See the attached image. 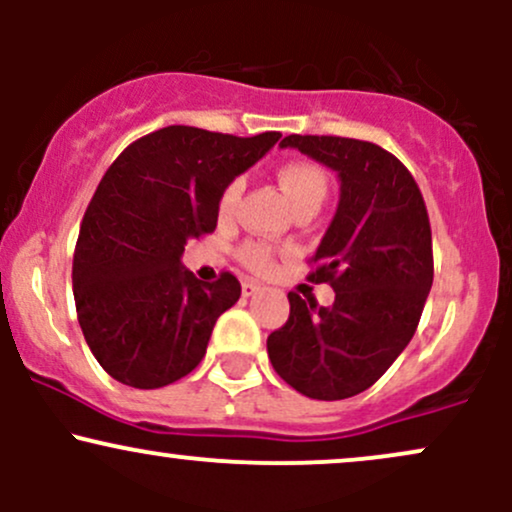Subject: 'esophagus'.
Here are the masks:
<instances>
[{
	"mask_svg": "<svg viewBox=\"0 0 512 512\" xmlns=\"http://www.w3.org/2000/svg\"><path fill=\"white\" fill-rule=\"evenodd\" d=\"M260 291H262V286L255 284V281H243V296L245 298L255 296V293H260Z\"/></svg>",
	"mask_w": 512,
	"mask_h": 512,
	"instance_id": "esophagus-1",
	"label": "esophagus"
}]
</instances>
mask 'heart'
Wrapping results in <instances>:
<instances>
[{
    "mask_svg": "<svg viewBox=\"0 0 512 512\" xmlns=\"http://www.w3.org/2000/svg\"><path fill=\"white\" fill-rule=\"evenodd\" d=\"M276 180H279L281 192H284L286 202L291 204V209L301 207V204L317 202L320 204L327 195V178L320 168L313 166L308 161H291L286 163L284 168L276 173ZM240 187L243 182L233 180L226 190L221 192L219 197V216L221 219H231L233 211L238 207ZM240 257L255 272H269L274 264V250L264 243H248L240 250Z\"/></svg>",
    "mask_w": 512,
    "mask_h": 512,
    "instance_id": "1",
    "label": "heart"
}]
</instances>
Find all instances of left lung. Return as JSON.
<instances>
[{"mask_svg": "<svg viewBox=\"0 0 512 512\" xmlns=\"http://www.w3.org/2000/svg\"><path fill=\"white\" fill-rule=\"evenodd\" d=\"M291 146L339 178L337 214L308 279L330 284L332 308L289 293L284 327L267 337L276 373L305 397L368 390L414 337L433 284V243L419 185L383 146L291 134Z\"/></svg>", "mask_w": 512, "mask_h": 512, "instance_id": "obj_1", "label": "left lung"}]
</instances>
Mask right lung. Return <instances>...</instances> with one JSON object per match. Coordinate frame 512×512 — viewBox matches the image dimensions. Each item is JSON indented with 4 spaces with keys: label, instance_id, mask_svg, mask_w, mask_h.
Listing matches in <instances>:
<instances>
[{
    "label": "right lung",
    "instance_id": "add662e5",
    "mask_svg": "<svg viewBox=\"0 0 512 512\" xmlns=\"http://www.w3.org/2000/svg\"><path fill=\"white\" fill-rule=\"evenodd\" d=\"M279 137L170 125L129 144L105 170L81 221L72 284L88 349L117 383L156 390L207 354L240 281L223 272L204 284L180 257L187 240L216 228L221 192Z\"/></svg>",
    "mask_w": 512,
    "mask_h": 512
}]
</instances>
